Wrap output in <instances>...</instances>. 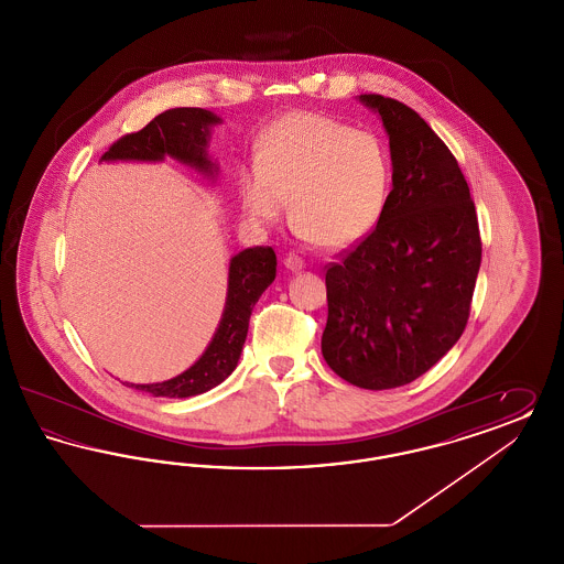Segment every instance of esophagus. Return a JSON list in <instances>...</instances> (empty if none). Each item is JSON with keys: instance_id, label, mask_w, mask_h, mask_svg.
Returning <instances> with one entry per match:
<instances>
[{"instance_id": "obj_1", "label": "esophagus", "mask_w": 564, "mask_h": 564, "mask_svg": "<svg viewBox=\"0 0 564 564\" xmlns=\"http://www.w3.org/2000/svg\"><path fill=\"white\" fill-rule=\"evenodd\" d=\"M283 264H285V269L292 270V272L304 269V260L297 253H285Z\"/></svg>"}]
</instances>
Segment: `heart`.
<instances>
[{
	"label": "heart",
	"mask_w": 564,
	"mask_h": 564,
	"mask_svg": "<svg viewBox=\"0 0 564 564\" xmlns=\"http://www.w3.org/2000/svg\"><path fill=\"white\" fill-rule=\"evenodd\" d=\"M391 156L384 141L317 111H295L270 127L258 164L242 169L239 200L253 224L281 219L290 200L295 232L325 249L366 239L384 214Z\"/></svg>",
	"instance_id": "obj_1"
}]
</instances>
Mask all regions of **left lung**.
<instances>
[{"label": "left lung", "mask_w": 564, "mask_h": 564, "mask_svg": "<svg viewBox=\"0 0 564 564\" xmlns=\"http://www.w3.org/2000/svg\"><path fill=\"white\" fill-rule=\"evenodd\" d=\"M389 134L393 189L375 230L325 272L327 366L361 389L416 380L453 349L482 260L476 205L453 152L402 101L359 95Z\"/></svg>", "instance_id": "obj_1"}]
</instances>
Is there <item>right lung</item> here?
<instances>
[{
	"instance_id": "right-lung-1",
	"label": "right lung",
	"mask_w": 564,
	"mask_h": 564,
	"mask_svg": "<svg viewBox=\"0 0 564 564\" xmlns=\"http://www.w3.org/2000/svg\"><path fill=\"white\" fill-rule=\"evenodd\" d=\"M217 122L219 118L207 109H166L141 131L122 134L118 141H113L101 161H162L164 156H171L207 175H214V162L207 159L205 148L209 127ZM274 274L276 256L272 247H251L237 253L230 260L228 297L221 322L212 345L200 355V359L184 375L171 380L156 384H124L152 393L154 398H192L224 382L239 364L251 311L274 281Z\"/></svg>"
}]
</instances>
